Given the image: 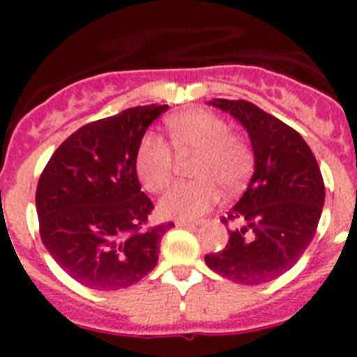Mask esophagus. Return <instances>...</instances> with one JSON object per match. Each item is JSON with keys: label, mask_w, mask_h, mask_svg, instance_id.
Listing matches in <instances>:
<instances>
[{"label": "esophagus", "mask_w": 357, "mask_h": 357, "mask_svg": "<svg viewBox=\"0 0 357 357\" xmlns=\"http://www.w3.org/2000/svg\"><path fill=\"white\" fill-rule=\"evenodd\" d=\"M195 225H200V222L186 221V219H178V221H176V226H195Z\"/></svg>", "instance_id": "esophagus-1"}]
</instances>
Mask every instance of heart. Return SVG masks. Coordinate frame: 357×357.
<instances>
[{"mask_svg": "<svg viewBox=\"0 0 357 357\" xmlns=\"http://www.w3.org/2000/svg\"><path fill=\"white\" fill-rule=\"evenodd\" d=\"M172 146L179 157L197 155L192 165L195 181L179 183L160 202L164 215L195 219L207 212L225 192L245 185L254 167L252 146L231 132L228 122L207 110H190L167 121ZM176 155L162 136L150 132L142 139L136 171L145 188L162 193L174 179Z\"/></svg>", "mask_w": 357, "mask_h": 357, "instance_id": "b5f03b06", "label": "heart"}]
</instances>
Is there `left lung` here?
Returning <instances> with one entry per match:
<instances>
[{
  "label": "left lung",
  "mask_w": 357,
  "mask_h": 357,
  "mask_svg": "<svg viewBox=\"0 0 357 357\" xmlns=\"http://www.w3.org/2000/svg\"><path fill=\"white\" fill-rule=\"evenodd\" d=\"M208 103L242 122L255 165L242 199L221 219L240 226L229 231L222 250L205 255V264L235 283L261 285L289 271L312 242L325 183L316 157L294 128L247 100Z\"/></svg>",
  "instance_id": "8db88e82"
}]
</instances>
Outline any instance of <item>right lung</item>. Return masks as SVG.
I'll list each match as a JSON object with an SVG mask.
<instances>
[{
    "instance_id": "right-lung-1",
    "label": "right lung",
    "mask_w": 357,
    "mask_h": 357,
    "mask_svg": "<svg viewBox=\"0 0 357 357\" xmlns=\"http://www.w3.org/2000/svg\"><path fill=\"white\" fill-rule=\"evenodd\" d=\"M169 105H145L82 126L55 150L36 190L39 233L56 264L95 290H117L157 266L174 222L149 225L153 204L136 174L149 126Z\"/></svg>"
}]
</instances>
